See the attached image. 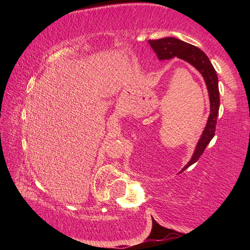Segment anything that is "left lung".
<instances>
[{"mask_svg": "<svg viewBox=\"0 0 250 250\" xmlns=\"http://www.w3.org/2000/svg\"><path fill=\"white\" fill-rule=\"evenodd\" d=\"M149 44L151 48L154 50L159 61H166V59H172L177 57L188 62L193 67H195L203 76V78H204L207 91H208L210 104V112L208 119H207L206 126L204 128V131H203L200 140L197 142L191 160L182 168L181 172H183L188 167H191L192 164L197 162L198 159L203 154V152L206 149L207 145H208L215 135L219 110V89L217 74L215 71L213 65H211L209 58L206 56V54L203 50L196 47V46L185 43L183 41L174 39V37H164V39L161 40L149 41Z\"/></svg>", "mask_w": 250, "mask_h": 250, "instance_id": "left-lung-1", "label": "left lung"}]
</instances>
